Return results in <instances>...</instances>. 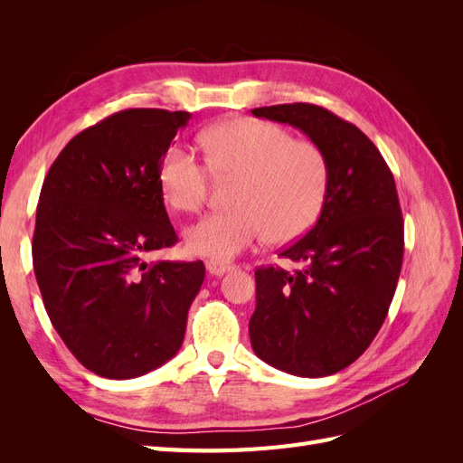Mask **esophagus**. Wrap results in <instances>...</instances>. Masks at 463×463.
<instances>
[{"label":"esophagus","mask_w":463,"mask_h":463,"mask_svg":"<svg viewBox=\"0 0 463 463\" xmlns=\"http://www.w3.org/2000/svg\"><path fill=\"white\" fill-rule=\"evenodd\" d=\"M232 269H233V264H230V262L206 260V270H208V274H213V276H222V274H226Z\"/></svg>","instance_id":"1"}]
</instances>
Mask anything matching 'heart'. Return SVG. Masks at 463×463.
Masks as SVG:
<instances>
[{"mask_svg": "<svg viewBox=\"0 0 463 463\" xmlns=\"http://www.w3.org/2000/svg\"><path fill=\"white\" fill-rule=\"evenodd\" d=\"M204 162L187 148L172 146L160 164L165 201L181 213L206 203L213 174L237 177L230 213L201 218L185 232L193 255L228 260L259 245L296 240L317 222L326 199L330 167L326 154L307 138L270 121L233 119L203 135Z\"/></svg>", "mask_w": 463, "mask_h": 463, "instance_id": "heart-1", "label": "heart"}]
</instances>
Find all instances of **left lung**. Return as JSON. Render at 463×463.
Segmentation results:
<instances>
[{
	"instance_id": "left-lung-1",
	"label": "left lung",
	"mask_w": 463,
	"mask_h": 463,
	"mask_svg": "<svg viewBox=\"0 0 463 463\" xmlns=\"http://www.w3.org/2000/svg\"><path fill=\"white\" fill-rule=\"evenodd\" d=\"M253 116L301 129L326 154L330 177L315 226L279 257L303 264L255 272L250 345L269 365L328 376L365 352L398 286L403 218L388 164L354 123L315 104H278Z\"/></svg>"
}]
</instances>
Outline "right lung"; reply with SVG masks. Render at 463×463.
<instances>
[{"mask_svg": "<svg viewBox=\"0 0 463 463\" xmlns=\"http://www.w3.org/2000/svg\"><path fill=\"white\" fill-rule=\"evenodd\" d=\"M189 111L131 108L80 131L40 191L33 264L55 332L82 367L135 378L172 359L204 264L145 257L177 243L160 164Z\"/></svg>", "mask_w": 463, "mask_h": 463, "instance_id": "1", "label": "right lung"}]
</instances>
